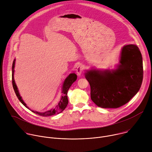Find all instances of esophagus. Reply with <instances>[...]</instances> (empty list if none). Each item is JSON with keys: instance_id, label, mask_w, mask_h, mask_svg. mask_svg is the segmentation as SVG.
<instances>
[{"instance_id": "esophagus-1", "label": "esophagus", "mask_w": 152, "mask_h": 152, "mask_svg": "<svg viewBox=\"0 0 152 152\" xmlns=\"http://www.w3.org/2000/svg\"><path fill=\"white\" fill-rule=\"evenodd\" d=\"M83 69H84V67H83V66L82 65H78L77 66L76 71H77V75L78 76H80L81 74V73L83 72Z\"/></svg>"}]
</instances>
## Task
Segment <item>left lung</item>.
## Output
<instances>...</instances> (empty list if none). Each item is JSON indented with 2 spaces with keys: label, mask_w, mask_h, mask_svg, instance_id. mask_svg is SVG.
I'll list each match as a JSON object with an SVG mask.
<instances>
[{
  "label": "left lung",
  "mask_w": 152,
  "mask_h": 152,
  "mask_svg": "<svg viewBox=\"0 0 152 152\" xmlns=\"http://www.w3.org/2000/svg\"><path fill=\"white\" fill-rule=\"evenodd\" d=\"M118 69L101 72L91 71L86 78L91 86V98L98 107L118 108L139 91L143 78L142 55L134 45L124 46Z\"/></svg>",
  "instance_id": "1"
}]
</instances>
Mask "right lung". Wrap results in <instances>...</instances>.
<instances>
[{
  "mask_svg": "<svg viewBox=\"0 0 152 152\" xmlns=\"http://www.w3.org/2000/svg\"><path fill=\"white\" fill-rule=\"evenodd\" d=\"M14 63H15V60H14L13 63H12V87L13 89L14 90V92L15 93V95L17 96V97L18 98L20 102L28 109H29L26 104L23 102V101L22 99L21 96H20V94L18 92V88L16 86V85L15 83L14 80ZM77 76L75 74L73 73V74H71L68 77H67L63 84V91H62V93H63V96H61V98L60 99V101L59 102L58 105L54 108V109H52L48 111H46L45 112H38L36 111H33L31 110L32 112L35 113L39 115L42 116H52L54 115H56V114H58L60 113H61L62 111H63L64 110V109L66 107L67 104H68V99H67V91H68L69 89L70 88V87L71 86V85H72V83L75 81V80H77Z\"/></svg>",
  "mask_w": 152,
  "mask_h": 152,
  "instance_id": "obj_1",
  "label": "right lung"
}]
</instances>
